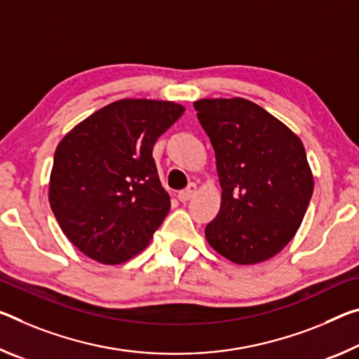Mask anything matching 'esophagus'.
Instances as JSON below:
<instances>
[{
    "instance_id": "obj_1",
    "label": "esophagus",
    "mask_w": 359,
    "mask_h": 359,
    "mask_svg": "<svg viewBox=\"0 0 359 359\" xmlns=\"http://www.w3.org/2000/svg\"><path fill=\"white\" fill-rule=\"evenodd\" d=\"M195 193H196V185L195 184H189V187H187L185 190L179 191V201L187 203L193 195H195Z\"/></svg>"
}]
</instances>
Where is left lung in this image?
Instances as JSON below:
<instances>
[{
  "instance_id": "left-lung-1",
  "label": "left lung",
  "mask_w": 359,
  "mask_h": 359,
  "mask_svg": "<svg viewBox=\"0 0 359 359\" xmlns=\"http://www.w3.org/2000/svg\"><path fill=\"white\" fill-rule=\"evenodd\" d=\"M193 107L214 147L222 187L206 240L235 264L269 260L292 240L313 195L302 140L251 100L201 99Z\"/></svg>"
}]
</instances>
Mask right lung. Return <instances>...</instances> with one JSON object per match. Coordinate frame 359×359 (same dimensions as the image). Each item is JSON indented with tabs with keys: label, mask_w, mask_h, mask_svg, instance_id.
<instances>
[{
	"label": "right lung",
	"mask_w": 359,
	"mask_h": 359,
	"mask_svg": "<svg viewBox=\"0 0 359 359\" xmlns=\"http://www.w3.org/2000/svg\"><path fill=\"white\" fill-rule=\"evenodd\" d=\"M184 111L174 102L123 99L93 113L57 145L50 209L88 257L107 265L126 262L163 224L170 198L153 147Z\"/></svg>",
	"instance_id": "obj_1"
}]
</instances>
